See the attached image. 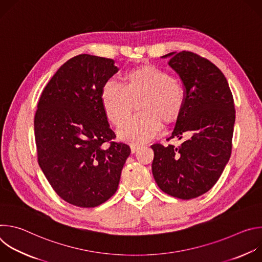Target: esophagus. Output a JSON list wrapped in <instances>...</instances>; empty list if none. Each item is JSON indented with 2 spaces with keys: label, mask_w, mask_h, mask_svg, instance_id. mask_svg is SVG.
<instances>
[{
  "label": "esophagus",
  "mask_w": 262,
  "mask_h": 262,
  "mask_svg": "<svg viewBox=\"0 0 262 262\" xmlns=\"http://www.w3.org/2000/svg\"><path fill=\"white\" fill-rule=\"evenodd\" d=\"M140 149V146L138 145H135V144H132L130 145V150H132V154H136L138 150Z\"/></svg>",
  "instance_id": "34e87169"
}]
</instances>
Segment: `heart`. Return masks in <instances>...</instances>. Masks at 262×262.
<instances>
[{
    "instance_id": "obj_1",
    "label": "heart",
    "mask_w": 262,
    "mask_h": 262,
    "mask_svg": "<svg viewBox=\"0 0 262 262\" xmlns=\"http://www.w3.org/2000/svg\"><path fill=\"white\" fill-rule=\"evenodd\" d=\"M141 114L127 119L118 128L121 140L144 144L157 137L163 119L170 122L180 114L184 101L182 87L170 74L156 66H145L126 73L125 84L107 80L101 90V103L107 119L116 125L130 114L133 100H139Z\"/></svg>"
}]
</instances>
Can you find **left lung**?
Returning a JSON list of instances; mask_svg holds the SVG:
<instances>
[{"label":"left lung","mask_w":262,"mask_h":262,"mask_svg":"<svg viewBox=\"0 0 262 262\" xmlns=\"http://www.w3.org/2000/svg\"><path fill=\"white\" fill-rule=\"evenodd\" d=\"M162 58H170L168 64L184 88L183 106L170 137L182 142L151 146L152 174L163 192L189 200L208 192L230 159L233 96L225 76L207 59L185 51Z\"/></svg>","instance_id":"8db88e82"}]
</instances>
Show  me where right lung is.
<instances>
[{"instance_id":"right-lung-1","label":"right lung","mask_w":262,"mask_h":262,"mask_svg":"<svg viewBox=\"0 0 262 262\" xmlns=\"http://www.w3.org/2000/svg\"><path fill=\"white\" fill-rule=\"evenodd\" d=\"M115 61L82 54L65 62L43 89L34 118L38 164L55 192L79 207L113 196L130 148L111 142L101 103L104 83L119 70ZM110 141L105 148L103 143Z\"/></svg>"}]
</instances>
